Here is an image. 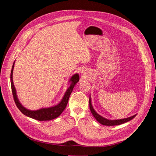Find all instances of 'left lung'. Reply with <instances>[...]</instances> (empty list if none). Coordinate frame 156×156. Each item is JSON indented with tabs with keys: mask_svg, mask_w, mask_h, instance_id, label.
Returning a JSON list of instances; mask_svg holds the SVG:
<instances>
[{
	"mask_svg": "<svg viewBox=\"0 0 156 156\" xmlns=\"http://www.w3.org/2000/svg\"><path fill=\"white\" fill-rule=\"evenodd\" d=\"M89 107H90V111L92 112V115L96 119V120L99 122V123H100L101 124L104 125V126H117V125L124 124V123H126V122H129L133 119H134V118L136 115H134L133 116H131L128 118H126V119H118V120H109V119H105V118L103 117L100 115H99L98 113H97V112L94 110V108L92 104L90 94V98H89Z\"/></svg>",
	"mask_w": 156,
	"mask_h": 156,
	"instance_id": "8db88e82",
	"label": "left lung"
}]
</instances>
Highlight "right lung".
<instances>
[{"mask_svg":"<svg viewBox=\"0 0 156 156\" xmlns=\"http://www.w3.org/2000/svg\"><path fill=\"white\" fill-rule=\"evenodd\" d=\"M14 64H15V61H14V62L13 64L10 74L11 87L14 101H15L16 104L19 109L20 110V111L25 116L39 121L51 120L58 117L67 106L71 93L73 91V89L75 87V84H76L79 81V75L77 73H75L73 75H72V77L69 79L68 81L69 87L64 93L62 100H61L57 104L49 107H42L37 110H30L23 106L17 98L16 89L15 87H14L13 81V71L14 68Z\"/></svg>","mask_w":156,"mask_h":156,"instance_id":"add662e5","label":"right lung"}]
</instances>
